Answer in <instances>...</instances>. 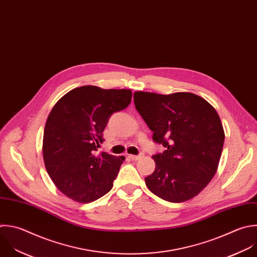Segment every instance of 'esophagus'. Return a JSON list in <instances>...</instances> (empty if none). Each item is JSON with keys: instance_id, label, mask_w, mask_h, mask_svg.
<instances>
[{"instance_id": "obj_1", "label": "esophagus", "mask_w": 257, "mask_h": 257, "mask_svg": "<svg viewBox=\"0 0 257 257\" xmlns=\"http://www.w3.org/2000/svg\"><path fill=\"white\" fill-rule=\"evenodd\" d=\"M128 156H129V158H131L132 160H138V159L141 158L142 155H141V154H140V155H132V154H129Z\"/></svg>"}]
</instances>
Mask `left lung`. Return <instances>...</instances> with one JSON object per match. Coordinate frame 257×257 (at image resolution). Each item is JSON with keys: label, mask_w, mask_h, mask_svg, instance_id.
I'll use <instances>...</instances> for the list:
<instances>
[{"label": "left lung", "mask_w": 257, "mask_h": 257, "mask_svg": "<svg viewBox=\"0 0 257 257\" xmlns=\"http://www.w3.org/2000/svg\"><path fill=\"white\" fill-rule=\"evenodd\" d=\"M133 97L153 141L165 147L152 156L155 169L145 178L147 188L167 202L193 199L211 182L219 165L225 133L218 113L192 93L135 92Z\"/></svg>", "instance_id": "left-lung-1"}]
</instances>
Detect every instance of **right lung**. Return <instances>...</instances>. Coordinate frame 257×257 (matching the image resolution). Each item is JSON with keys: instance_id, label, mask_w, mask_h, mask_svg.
<instances>
[{"instance_id": "add662e5", "label": "right lung", "mask_w": 257, "mask_h": 257, "mask_svg": "<svg viewBox=\"0 0 257 257\" xmlns=\"http://www.w3.org/2000/svg\"><path fill=\"white\" fill-rule=\"evenodd\" d=\"M131 98V90L82 85L52 108L44 128L43 160L53 184L67 198L88 204L113 188L125 156L97 151L109 118L127 108Z\"/></svg>"}]
</instances>
